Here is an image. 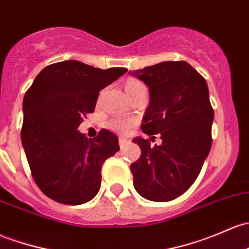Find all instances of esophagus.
I'll list each match as a JSON object with an SVG mask.
<instances>
[{
    "mask_svg": "<svg viewBox=\"0 0 249 249\" xmlns=\"http://www.w3.org/2000/svg\"><path fill=\"white\" fill-rule=\"evenodd\" d=\"M127 144H129V140H126V138H123V137H120L119 138V145H120V148H124V146H126Z\"/></svg>",
    "mask_w": 249,
    "mask_h": 249,
    "instance_id": "obj_1",
    "label": "esophagus"
}]
</instances>
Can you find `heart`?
I'll list each match as a JSON object with an SVG mask.
<instances>
[{
	"label": "heart",
	"instance_id": "heart-1",
	"mask_svg": "<svg viewBox=\"0 0 249 249\" xmlns=\"http://www.w3.org/2000/svg\"><path fill=\"white\" fill-rule=\"evenodd\" d=\"M141 87H144V85H143L141 81L136 80V78H130V80H127L126 85H125V90H126V93H127V91L136 90L137 88H141ZM132 124H133L132 119H114L109 123L108 126L113 130L125 131V130L129 129Z\"/></svg>",
	"mask_w": 249,
	"mask_h": 249
}]
</instances>
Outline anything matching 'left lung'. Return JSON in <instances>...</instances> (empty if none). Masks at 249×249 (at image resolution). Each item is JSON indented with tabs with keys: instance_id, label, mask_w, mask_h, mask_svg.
<instances>
[{
	"instance_id": "1",
	"label": "left lung",
	"mask_w": 249,
	"mask_h": 249,
	"mask_svg": "<svg viewBox=\"0 0 249 249\" xmlns=\"http://www.w3.org/2000/svg\"><path fill=\"white\" fill-rule=\"evenodd\" d=\"M149 88L150 101L142 131L161 135L151 148L142 137L133 138L141 158L130 166L133 187L143 198L169 201L196 181L211 149L213 109L208 83L187 62H162L129 71Z\"/></svg>"
}]
</instances>
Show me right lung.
<instances>
[{
	"label": "right lung",
	"mask_w": 249,
	"mask_h": 249,
	"mask_svg": "<svg viewBox=\"0 0 249 249\" xmlns=\"http://www.w3.org/2000/svg\"><path fill=\"white\" fill-rule=\"evenodd\" d=\"M126 71L58 62L44 68L25 94L21 142L36 184L52 200L80 205L98 195L101 167L119 150L118 137L104 129L88 140L77 127L94 112L99 91Z\"/></svg>",
	"instance_id": "right-lung-1"
}]
</instances>
